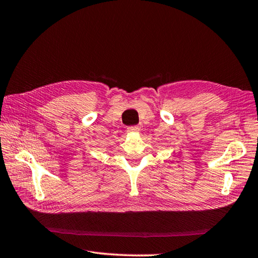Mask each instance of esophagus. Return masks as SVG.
Returning a JSON list of instances; mask_svg holds the SVG:
<instances>
[{
  "instance_id": "esophagus-1",
  "label": "esophagus",
  "mask_w": 258,
  "mask_h": 258,
  "mask_svg": "<svg viewBox=\"0 0 258 258\" xmlns=\"http://www.w3.org/2000/svg\"><path fill=\"white\" fill-rule=\"evenodd\" d=\"M139 131H140V127L137 126V125H133V126L127 127V132H130V133H134V132H139Z\"/></svg>"
}]
</instances>
